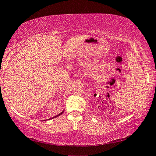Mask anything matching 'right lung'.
<instances>
[{"mask_svg":"<svg viewBox=\"0 0 156 156\" xmlns=\"http://www.w3.org/2000/svg\"><path fill=\"white\" fill-rule=\"evenodd\" d=\"M64 112V110H63V111H62L61 113H59V114L58 115H56V116H55V117H52V118H50V119H49L48 120H50V119H54V118H55V117H58V116H60L61 115H62V113H63ZM47 120V119H46ZM46 120H44V121H46Z\"/></svg>","mask_w":156,"mask_h":156,"instance_id":"obj_1","label":"right lung"}]
</instances>
